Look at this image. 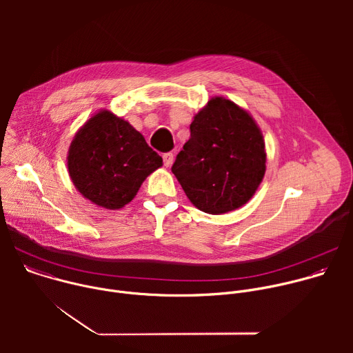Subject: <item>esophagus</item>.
I'll return each mask as SVG.
<instances>
[{
    "label": "esophagus",
    "instance_id": "1",
    "mask_svg": "<svg viewBox=\"0 0 353 353\" xmlns=\"http://www.w3.org/2000/svg\"><path fill=\"white\" fill-rule=\"evenodd\" d=\"M173 161H174V155H173L172 152L163 154V163H165L166 168H170L172 163H173Z\"/></svg>",
    "mask_w": 353,
    "mask_h": 353
}]
</instances>
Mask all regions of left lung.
Returning <instances> with one entry per match:
<instances>
[{
  "mask_svg": "<svg viewBox=\"0 0 353 353\" xmlns=\"http://www.w3.org/2000/svg\"><path fill=\"white\" fill-rule=\"evenodd\" d=\"M172 172L191 204L221 215L247 204L265 174V142L250 113L229 99L208 100L190 124Z\"/></svg>",
  "mask_w": 353,
  "mask_h": 353,
  "instance_id": "8db88e82",
  "label": "left lung"
}]
</instances>
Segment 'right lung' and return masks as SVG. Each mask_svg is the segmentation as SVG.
Here are the masks:
<instances>
[{
    "mask_svg": "<svg viewBox=\"0 0 353 353\" xmlns=\"http://www.w3.org/2000/svg\"><path fill=\"white\" fill-rule=\"evenodd\" d=\"M162 165L143 135L110 110L97 112L77 131L67 157L75 188L106 210L131 203L143 180Z\"/></svg>",
    "mask_w": 353,
    "mask_h": 353,
    "instance_id": "1",
    "label": "right lung"
}]
</instances>
